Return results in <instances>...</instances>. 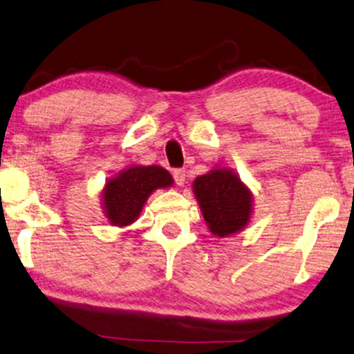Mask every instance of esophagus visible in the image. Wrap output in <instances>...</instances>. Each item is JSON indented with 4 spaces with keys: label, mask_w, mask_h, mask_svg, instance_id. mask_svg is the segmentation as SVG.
<instances>
[{
    "label": "esophagus",
    "mask_w": 354,
    "mask_h": 354,
    "mask_svg": "<svg viewBox=\"0 0 354 354\" xmlns=\"http://www.w3.org/2000/svg\"><path fill=\"white\" fill-rule=\"evenodd\" d=\"M172 177H174V182H176L178 187H182L183 183H185L187 174H185V171H183V169H174Z\"/></svg>",
    "instance_id": "obj_1"
}]
</instances>
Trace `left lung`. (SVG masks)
<instances>
[{"mask_svg": "<svg viewBox=\"0 0 354 354\" xmlns=\"http://www.w3.org/2000/svg\"><path fill=\"white\" fill-rule=\"evenodd\" d=\"M193 188L203 217L214 235L227 236L248 224L251 193L236 174L229 169H216L198 177Z\"/></svg>", "mask_w": 354, "mask_h": 354, "instance_id": "obj_1", "label": "left lung"}]
</instances>
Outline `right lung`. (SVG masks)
Segmentation results:
<instances>
[{"mask_svg": "<svg viewBox=\"0 0 354 354\" xmlns=\"http://www.w3.org/2000/svg\"><path fill=\"white\" fill-rule=\"evenodd\" d=\"M172 185V176L159 166H132L111 178L103 190L106 217L114 225H129L137 219L148 196L156 188Z\"/></svg>", "mask_w": 354, "mask_h": 354, "instance_id": "1", "label": "right lung"}]
</instances>
